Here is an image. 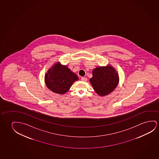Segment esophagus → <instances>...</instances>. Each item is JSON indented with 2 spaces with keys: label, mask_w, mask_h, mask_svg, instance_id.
<instances>
[{
  "label": "esophagus",
  "mask_w": 159,
  "mask_h": 159,
  "mask_svg": "<svg viewBox=\"0 0 159 159\" xmlns=\"http://www.w3.org/2000/svg\"><path fill=\"white\" fill-rule=\"evenodd\" d=\"M81 80L83 81V82H86V81H87V78H86V77H83L81 78Z\"/></svg>",
  "instance_id": "obj_1"
}]
</instances>
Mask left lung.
Returning <instances> with one entry per match:
<instances>
[{
	"mask_svg": "<svg viewBox=\"0 0 159 159\" xmlns=\"http://www.w3.org/2000/svg\"><path fill=\"white\" fill-rule=\"evenodd\" d=\"M93 89L99 96L107 95L112 93L118 84V74L111 65L99 66L93 70V77L90 79Z\"/></svg>",
	"mask_w": 159,
	"mask_h": 159,
	"instance_id": "1",
	"label": "left lung"
}]
</instances>
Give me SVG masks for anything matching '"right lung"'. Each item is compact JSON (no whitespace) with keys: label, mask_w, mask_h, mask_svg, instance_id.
I'll return each instance as SVG.
<instances>
[{"label":"right lung","mask_w":159,"mask_h":159,"mask_svg":"<svg viewBox=\"0 0 159 159\" xmlns=\"http://www.w3.org/2000/svg\"><path fill=\"white\" fill-rule=\"evenodd\" d=\"M78 80V76L66 65L60 62L54 63L45 74V82L47 87L56 94H65L72 84Z\"/></svg>","instance_id":"right-lung-1"}]
</instances>
